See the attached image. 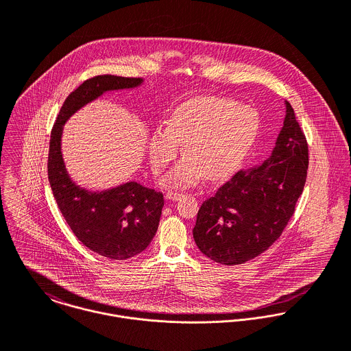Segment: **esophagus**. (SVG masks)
<instances>
[{
    "label": "esophagus",
    "instance_id": "esophagus-1",
    "mask_svg": "<svg viewBox=\"0 0 351 351\" xmlns=\"http://www.w3.org/2000/svg\"><path fill=\"white\" fill-rule=\"evenodd\" d=\"M182 197H184V195H182V193H178V192H171V191H170V192L166 193V199H167V200L178 201L181 200Z\"/></svg>",
    "mask_w": 351,
    "mask_h": 351
}]
</instances>
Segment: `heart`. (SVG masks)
I'll use <instances>...</instances> for the list:
<instances>
[{"label": "heart", "mask_w": 351, "mask_h": 351, "mask_svg": "<svg viewBox=\"0 0 351 351\" xmlns=\"http://www.w3.org/2000/svg\"><path fill=\"white\" fill-rule=\"evenodd\" d=\"M256 113L245 105L215 96H201L177 106L167 127H156L150 139V162L160 173L184 143L186 155L165 176L176 188L199 184L206 176L220 180L243 159L258 132Z\"/></svg>", "instance_id": "heart-1"}]
</instances>
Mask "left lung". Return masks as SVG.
I'll return each instance as SVG.
<instances>
[{
  "mask_svg": "<svg viewBox=\"0 0 351 351\" xmlns=\"http://www.w3.org/2000/svg\"><path fill=\"white\" fill-rule=\"evenodd\" d=\"M276 146L262 163L242 169L204 201L193 238L204 255L241 265L267 250L295 213L308 170V145L292 105Z\"/></svg>",
  "mask_w": 351,
  "mask_h": 351,
  "instance_id": "1",
  "label": "left lung"
}]
</instances>
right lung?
Wrapping results in <instances>:
<instances>
[{
  "mask_svg": "<svg viewBox=\"0 0 351 351\" xmlns=\"http://www.w3.org/2000/svg\"><path fill=\"white\" fill-rule=\"evenodd\" d=\"M142 78L97 75L82 82L64 100L51 131L49 181L69 227L82 245L109 259H128L146 250L158 230L163 195L138 182L90 192L75 185L63 162L60 139L64 123L84 105L110 90L132 89Z\"/></svg>",
  "mask_w": 351,
  "mask_h": 351,
  "instance_id": "1",
  "label": "right lung"
}]
</instances>
